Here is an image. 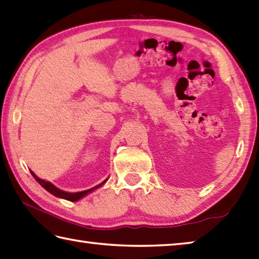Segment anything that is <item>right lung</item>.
<instances>
[{"instance_id":"right-lung-1","label":"right lung","mask_w":259,"mask_h":259,"mask_svg":"<svg viewBox=\"0 0 259 259\" xmlns=\"http://www.w3.org/2000/svg\"><path fill=\"white\" fill-rule=\"evenodd\" d=\"M31 174H32V176L34 177V180L37 181L38 183L44 187V189L47 190V191L49 192V193H52L53 195L57 196V197H62V199H65V200H67V201H72V202H75V201H77V200H79V199H82L83 196H85L86 194H89L90 192L94 191L95 189H98V187L102 186V185L105 183V182H106V180H105V181L102 182V183H101L100 185H96V186L92 187V189H90V190L82 191V192H77V193H68V192H65V191H62V190L57 189V187H56L55 185H53L52 183H49V182H46V181H44V180H40L39 177H37V175H35V174L33 173V171H31Z\"/></svg>"}]
</instances>
